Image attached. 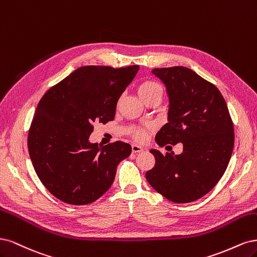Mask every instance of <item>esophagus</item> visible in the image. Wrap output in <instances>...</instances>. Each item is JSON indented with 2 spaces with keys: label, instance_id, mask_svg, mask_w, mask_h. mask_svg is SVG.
Here are the masks:
<instances>
[{
  "label": "esophagus",
  "instance_id": "34e87169",
  "mask_svg": "<svg viewBox=\"0 0 257 257\" xmlns=\"http://www.w3.org/2000/svg\"><path fill=\"white\" fill-rule=\"evenodd\" d=\"M131 150H132V153H141V152H143L144 150L141 146H139V145H137V144H134L131 146Z\"/></svg>",
  "mask_w": 257,
  "mask_h": 257
}]
</instances>
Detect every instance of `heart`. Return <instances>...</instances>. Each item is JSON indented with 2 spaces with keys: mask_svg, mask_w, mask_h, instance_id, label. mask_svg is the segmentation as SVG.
I'll list each match as a JSON object with an SVG mask.
<instances>
[{
  "mask_svg": "<svg viewBox=\"0 0 257 257\" xmlns=\"http://www.w3.org/2000/svg\"><path fill=\"white\" fill-rule=\"evenodd\" d=\"M138 92L140 97L143 99V100H147L148 98L154 97V96H161L163 95V88L158 83V82L153 81V80H146L143 83H141ZM154 130L153 125H145V126H139V125H131L128 128L129 135L138 140V141H144L148 135V132Z\"/></svg>",
  "mask_w": 257,
  "mask_h": 257,
  "instance_id": "1",
  "label": "heart"
}]
</instances>
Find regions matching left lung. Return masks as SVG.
I'll list each match as a JSON object with an SVG mask.
<instances>
[{
    "label": "left lung",
    "mask_w": 257,
    "mask_h": 257,
    "mask_svg": "<svg viewBox=\"0 0 257 257\" xmlns=\"http://www.w3.org/2000/svg\"><path fill=\"white\" fill-rule=\"evenodd\" d=\"M153 73L170 97L169 122L157 134L156 142L161 147L181 143L184 148L180 155L152 150L156 163L145 176L169 201L193 202L224 174L234 148V123L220 90L193 70L174 66L155 68Z\"/></svg>",
    "instance_id": "obj_1"
}]
</instances>
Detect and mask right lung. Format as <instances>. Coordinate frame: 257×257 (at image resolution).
<instances>
[{
    "label": "right lung",
    "instance_id": "obj_1",
    "mask_svg": "<svg viewBox=\"0 0 257 257\" xmlns=\"http://www.w3.org/2000/svg\"><path fill=\"white\" fill-rule=\"evenodd\" d=\"M138 70V65L83 66L40 99L29 129V153L38 178L60 201L95 202L113 184L118 163L131 154V146L121 141L100 148L88 138L94 122L114 119L118 99Z\"/></svg>",
    "mask_w": 257,
    "mask_h": 257
}]
</instances>
